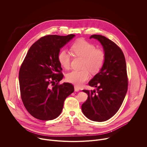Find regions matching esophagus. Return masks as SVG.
I'll return each instance as SVG.
<instances>
[{
    "label": "esophagus",
    "instance_id": "34e87169",
    "mask_svg": "<svg viewBox=\"0 0 147 147\" xmlns=\"http://www.w3.org/2000/svg\"><path fill=\"white\" fill-rule=\"evenodd\" d=\"M79 90H79V88H78L77 87L74 86V91H75L76 92H78Z\"/></svg>",
    "mask_w": 147,
    "mask_h": 147
}]
</instances>
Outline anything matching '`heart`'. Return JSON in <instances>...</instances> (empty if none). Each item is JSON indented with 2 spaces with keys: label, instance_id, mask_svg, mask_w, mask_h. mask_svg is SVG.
Here are the masks:
<instances>
[{
  "label": "heart",
  "instance_id": "heart-1",
  "mask_svg": "<svg viewBox=\"0 0 147 147\" xmlns=\"http://www.w3.org/2000/svg\"><path fill=\"white\" fill-rule=\"evenodd\" d=\"M73 54L83 59L80 71H72L66 75L68 82L77 87L83 85L90 78V71L92 74L99 73L103 68L106 60V53L100 48L84 39H78L73 44L71 47ZM60 65L65 69L70 67L71 54L66 50L61 51L57 56Z\"/></svg>",
  "mask_w": 147,
  "mask_h": 147
}]
</instances>
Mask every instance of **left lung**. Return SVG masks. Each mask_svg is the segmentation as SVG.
<instances>
[{"label":"left lung","instance_id":"1","mask_svg":"<svg viewBox=\"0 0 147 147\" xmlns=\"http://www.w3.org/2000/svg\"><path fill=\"white\" fill-rule=\"evenodd\" d=\"M92 38L103 46L106 60L102 70L88 82L96 90H83L88 94V98L81 109L89 119L104 121L117 113L126 95L127 67L121 49L114 42L100 35H92L90 38Z\"/></svg>","mask_w":147,"mask_h":147}]
</instances>
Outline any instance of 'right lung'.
Here are the masks:
<instances>
[{"instance_id":"1","label":"right lung","mask_w":147,"mask_h":147,"mask_svg":"<svg viewBox=\"0 0 147 147\" xmlns=\"http://www.w3.org/2000/svg\"><path fill=\"white\" fill-rule=\"evenodd\" d=\"M75 35H48L29 49L19 71L20 95L34 117L51 120L61 113L66 98L74 91L70 83L59 84L63 77L57 56L60 49Z\"/></svg>"}]
</instances>
